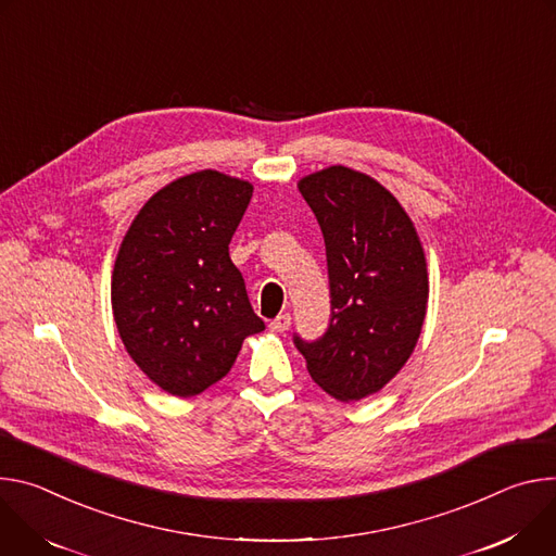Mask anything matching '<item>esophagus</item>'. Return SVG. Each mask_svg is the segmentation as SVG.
<instances>
[{
  "mask_svg": "<svg viewBox=\"0 0 556 556\" xmlns=\"http://www.w3.org/2000/svg\"><path fill=\"white\" fill-rule=\"evenodd\" d=\"M289 327H291V316H289V314H280L278 318H274V320L269 323V329L276 331V333H285Z\"/></svg>",
  "mask_w": 556,
  "mask_h": 556,
  "instance_id": "esophagus-1",
  "label": "esophagus"
}]
</instances>
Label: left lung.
Masks as SVG:
<instances>
[{"instance_id": "1", "label": "left lung", "mask_w": 556, "mask_h": 556, "mask_svg": "<svg viewBox=\"0 0 556 556\" xmlns=\"http://www.w3.org/2000/svg\"><path fill=\"white\" fill-rule=\"evenodd\" d=\"M298 190L327 247L331 320L314 342L293 336L312 380L340 402L389 384L421 333L428 274L419 236L397 199L362 172L333 165Z\"/></svg>"}]
</instances>
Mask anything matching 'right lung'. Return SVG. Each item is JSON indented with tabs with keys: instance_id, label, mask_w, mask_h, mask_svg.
Masks as SVG:
<instances>
[{
	"instance_id": "obj_1",
	"label": "right lung",
	"mask_w": 556,
	"mask_h": 556,
	"mask_svg": "<svg viewBox=\"0 0 556 556\" xmlns=\"http://www.w3.org/2000/svg\"><path fill=\"white\" fill-rule=\"evenodd\" d=\"M252 182L216 169L159 190L123 238L112 271L118 336L163 391L192 397L223 380L265 323L229 258Z\"/></svg>"
}]
</instances>
